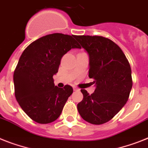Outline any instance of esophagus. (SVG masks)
I'll return each mask as SVG.
<instances>
[{
    "label": "esophagus",
    "mask_w": 148,
    "mask_h": 148,
    "mask_svg": "<svg viewBox=\"0 0 148 148\" xmlns=\"http://www.w3.org/2000/svg\"><path fill=\"white\" fill-rule=\"evenodd\" d=\"M73 90H74V91H79V88H78L76 87H73Z\"/></svg>",
    "instance_id": "esophagus-1"
}]
</instances>
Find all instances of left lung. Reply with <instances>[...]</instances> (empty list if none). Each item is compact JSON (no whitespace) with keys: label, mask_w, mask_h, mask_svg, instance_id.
<instances>
[{"label":"left lung","mask_w":148,"mask_h":148,"mask_svg":"<svg viewBox=\"0 0 148 148\" xmlns=\"http://www.w3.org/2000/svg\"><path fill=\"white\" fill-rule=\"evenodd\" d=\"M89 55L88 76L96 88L89 95L81 89L82 101L77 104L84 120L94 125L107 123L126 103L132 87L131 66L120 47L102 36L75 35Z\"/></svg>","instance_id":"1"}]
</instances>
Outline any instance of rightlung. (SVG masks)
<instances>
[{"label":"right lung","instance_id":"1","mask_svg":"<svg viewBox=\"0 0 148 148\" xmlns=\"http://www.w3.org/2000/svg\"><path fill=\"white\" fill-rule=\"evenodd\" d=\"M74 36L53 33L40 38L24 50L17 63L13 73L16 99L36 123L56 120L73 94L70 85L55 86L53 75L63 55L72 48H81Z\"/></svg>","mask_w":148,"mask_h":148}]
</instances>
